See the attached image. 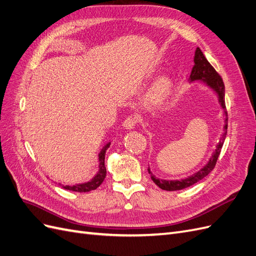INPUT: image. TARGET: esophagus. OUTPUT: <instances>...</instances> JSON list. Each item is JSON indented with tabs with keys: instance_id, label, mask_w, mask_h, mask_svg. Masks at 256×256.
<instances>
[{
	"instance_id": "obj_1",
	"label": "esophagus",
	"mask_w": 256,
	"mask_h": 256,
	"mask_svg": "<svg viewBox=\"0 0 256 256\" xmlns=\"http://www.w3.org/2000/svg\"><path fill=\"white\" fill-rule=\"evenodd\" d=\"M136 118H134V116H129V118H127L126 120L122 122V126L127 130H132L136 127Z\"/></svg>"
}]
</instances>
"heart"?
<instances>
[{"label":"heart","instance_id":"obj_1","mask_svg":"<svg viewBox=\"0 0 256 256\" xmlns=\"http://www.w3.org/2000/svg\"><path fill=\"white\" fill-rule=\"evenodd\" d=\"M174 90L173 80L168 76H161L154 81L142 98V106L146 110H156L171 96Z\"/></svg>","mask_w":256,"mask_h":256}]
</instances>
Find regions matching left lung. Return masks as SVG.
I'll return each mask as SVG.
<instances>
[{
    "label": "left lung",
    "mask_w": 256,
    "mask_h": 256,
    "mask_svg": "<svg viewBox=\"0 0 256 256\" xmlns=\"http://www.w3.org/2000/svg\"><path fill=\"white\" fill-rule=\"evenodd\" d=\"M194 65H193L191 69V74L189 76V83L198 82L200 84H203L210 90L218 98V102L222 106L223 109V115L226 116L224 118V126H223V134L219 138V142L216 145V150L212 154L210 158L208 159L207 164L200 168L198 172L189 175L188 177L182 178V180H161L152 174L150 171V168H148V173L150 175V178L152 182L156 184L159 188L162 190L166 191H176V190H182L184 188H188L190 186L194 184L196 182L203 180L209 173H210L214 166L216 162L218 160V157L220 154L221 148L223 146L224 140H226V132H228V113L226 109V102H224V97H226V92H224V83L219 74L214 70V68L209 64V62L204 56L203 52L200 51V48L196 49L194 53Z\"/></svg>",
    "instance_id": "left-lung-1"
}]
</instances>
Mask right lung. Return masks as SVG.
Segmentation results:
<instances>
[{
  "label": "right lung",
  "instance_id": "obj_1",
  "mask_svg": "<svg viewBox=\"0 0 256 256\" xmlns=\"http://www.w3.org/2000/svg\"><path fill=\"white\" fill-rule=\"evenodd\" d=\"M111 145V142H108L104 145V147L100 150L98 154V171L97 173L92 176L88 182H85L82 184H76L74 186H62V188L66 190H70L74 192H88L92 190L97 189L100 184H102L104 180L106 175V168L104 166V158H106V152L109 148Z\"/></svg>",
  "mask_w": 256,
  "mask_h": 256
}]
</instances>
